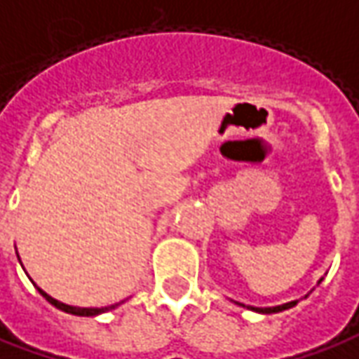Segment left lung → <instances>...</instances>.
<instances>
[{
    "label": "left lung",
    "mask_w": 359,
    "mask_h": 359,
    "mask_svg": "<svg viewBox=\"0 0 359 359\" xmlns=\"http://www.w3.org/2000/svg\"><path fill=\"white\" fill-rule=\"evenodd\" d=\"M299 301H291L287 302V304H281V306H271V309H253V311H257V313H265V314H271V313H281V311H287V309H291ZM243 306V304H241Z\"/></svg>",
    "instance_id": "left-lung-1"
}]
</instances>
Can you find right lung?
Listing matches in <instances>:
<instances>
[{
	"instance_id": "1",
	"label": "right lung",
	"mask_w": 359,
	"mask_h": 359,
	"mask_svg": "<svg viewBox=\"0 0 359 359\" xmlns=\"http://www.w3.org/2000/svg\"><path fill=\"white\" fill-rule=\"evenodd\" d=\"M39 289V287H36ZM39 292L45 297L46 301L50 302L53 306H57V309H60V311H65V313H70V314H76V316H96V314L100 313H106V311H109V309H116L118 304H114V306H106V309H80V306H70V304H65V302H58L57 299H53L50 294H46L43 289H39Z\"/></svg>"
}]
</instances>
